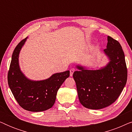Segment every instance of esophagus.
<instances>
[{"instance_id": "1", "label": "esophagus", "mask_w": 132, "mask_h": 132, "mask_svg": "<svg viewBox=\"0 0 132 132\" xmlns=\"http://www.w3.org/2000/svg\"><path fill=\"white\" fill-rule=\"evenodd\" d=\"M74 71H75V70H74V69H71V70H70V76H73V73H74Z\"/></svg>"}]
</instances>
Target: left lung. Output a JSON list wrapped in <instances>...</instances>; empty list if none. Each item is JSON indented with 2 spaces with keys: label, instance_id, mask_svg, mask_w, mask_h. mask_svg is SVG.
Instances as JSON below:
<instances>
[{
  "label": "left lung",
  "instance_id": "8db88e82",
  "mask_svg": "<svg viewBox=\"0 0 132 132\" xmlns=\"http://www.w3.org/2000/svg\"><path fill=\"white\" fill-rule=\"evenodd\" d=\"M104 53L110 60L104 67L88 70L77 65L73 73L80 103L90 109H100L114 103L123 90L127 79L125 56L120 43L108 36Z\"/></svg>",
  "mask_w": 132,
  "mask_h": 132
}]
</instances>
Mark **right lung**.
I'll return each instance as SVG.
<instances>
[{
	"label": "right lung",
	"instance_id": "1",
	"mask_svg": "<svg viewBox=\"0 0 132 132\" xmlns=\"http://www.w3.org/2000/svg\"><path fill=\"white\" fill-rule=\"evenodd\" d=\"M28 37L20 42L14 49L8 73V85L14 98L20 106L26 111L41 112L53 106L57 92L70 71L53 74L43 80H31L27 78L19 66L20 52Z\"/></svg>",
	"mask_w": 132,
	"mask_h": 132
}]
</instances>
